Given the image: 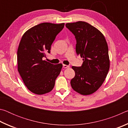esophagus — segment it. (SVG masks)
I'll list each match as a JSON object with an SVG mask.
<instances>
[{
	"label": "esophagus",
	"mask_w": 128,
	"mask_h": 128,
	"mask_svg": "<svg viewBox=\"0 0 128 128\" xmlns=\"http://www.w3.org/2000/svg\"><path fill=\"white\" fill-rule=\"evenodd\" d=\"M63 66V68H69V66H67V65H66V64H63V66Z\"/></svg>",
	"instance_id": "obj_1"
}]
</instances>
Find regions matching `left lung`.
I'll use <instances>...</instances> for the list:
<instances>
[{
    "label": "left lung",
    "instance_id": "8db88e82",
    "mask_svg": "<svg viewBox=\"0 0 128 128\" xmlns=\"http://www.w3.org/2000/svg\"><path fill=\"white\" fill-rule=\"evenodd\" d=\"M66 26L74 35L76 51L84 61L81 66L72 67L75 76L71 80V86L80 94H92L102 85L109 70L107 42L103 34L88 22L78 21Z\"/></svg>",
    "mask_w": 128,
    "mask_h": 128
}]
</instances>
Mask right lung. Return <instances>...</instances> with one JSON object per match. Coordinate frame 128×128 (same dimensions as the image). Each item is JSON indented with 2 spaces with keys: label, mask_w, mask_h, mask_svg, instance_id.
I'll use <instances>...</instances> for the list:
<instances>
[{
  "label": "right lung",
  "mask_w": 128,
  "mask_h": 128,
  "mask_svg": "<svg viewBox=\"0 0 128 128\" xmlns=\"http://www.w3.org/2000/svg\"><path fill=\"white\" fill-rule=\"evenodd\" d=\"M64 23L43 22L24 34L17 50V67L24 83L30 92L38 95L50 92L61 72L62 64L54 65L43 60L50 53L56 36Z\"/></svg>",
  "instance_id": "1"
}]
</instances>
